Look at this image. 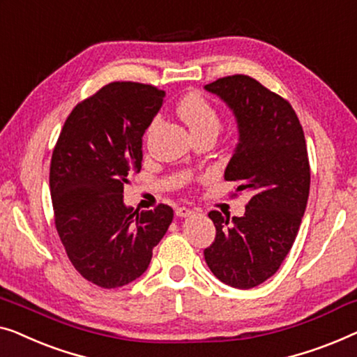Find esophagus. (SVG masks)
<instances>
[{"mask_svg": "<svg viewBox=\"0 0 357 357\" xmlns=\"http://www.w3.org/2000/svg\"><path fill=\"white\" fill-rule=\"evenodd\" d=\"M174 213H176V217L183 218V217H189V215L192 213V210L188 208V207H178L176 212H174Z\"/></svg>", "mask_w": 357, "mask_h": 357, "instance_id": "1", "label": "esophagus"}]
</instances>
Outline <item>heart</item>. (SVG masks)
I'll use <instances>...</instances> for the list:
<instances>
[{"label":"heart","instance_id":"1","mask_svg":"<svg viewBox=\"0 0 357 357\" xmlns=\"http://www.w3.org/2000/svg\"><path fill=\"white\" fill-rule=\"evenodd\" d=\"M178 114L188 124L194 135L200 134H217L222 128V118L218 109L200 93H188L179 100Z\"/></svg>","mask_w":357,"mask_h":357}]
</instances>
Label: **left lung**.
I'll return each mask as SVG.
<instances>
[{
	"mask_svg": "<svg viewBox=\"0 0 357 357\" xmlns=\"http://www.w3.org/2000/svg\"><path fill=\"white\" fill-rule=\"evenodd\" d=\"M233 109L239 144L225 179L250 195L243 217L208 212L217 234L204 250L220 281L238 289L254 288L272 275L293 248L305 212L310 167L304 130L289 102L244 74L205 85Z\"/></svg>",
	"mask_w": 357,
	"mask_h": 357,
	"instance_id": "left-lung-1",
	"label": "left lung"
}]
</instances>
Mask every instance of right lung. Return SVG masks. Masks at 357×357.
<instances>
[{"mask_svg":"<svg viewBox=\"0 0 357 357\" xmlns=\"http://www.w3.org/2000/svg\"><path fill=\"white\" fill-rule=\"evenodd\" d=\"M163 97L149 84H107L74 107L53 149L54 227L74 268L100 288L139 278L173 220L169 205L139 212L123 202Z\"/></svg>","mask_w":357,"mask_h":357,"instance_id":"add662e5","label":"right lung"}]
</instances>
